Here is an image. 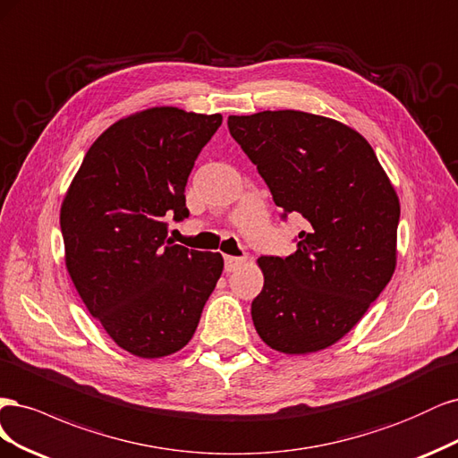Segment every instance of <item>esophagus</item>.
<instances>
[{"mask_svg": "<svg viewBox=\"0 0 458 458\" xmlns=\"http://www.w3.org/2000/svg\"><path fill=\"white\" fill-rule=\"evenodd\" d=\"M245 262V259L243 257H225V270L226 272H233V270H238L242 264Z\"/></svg>", "mask_w": 458, "mask_h": 458, "instance_id": "esophagus-1", "label": "esophagus"}]
</instances>
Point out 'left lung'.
<instances>
[{
    "label": "left lung",
    "instance_id": "left-lung-1",
    "mask_svg": "<svg viewBox=\"0 0 458 458\" xmlns=\"http://www.w3.org/2000/svg\"><path fill=\"white\" fill-rule=\"evenodd\" d=\"M228 129L282 208L306 220L297 250L260 257L264 287L250 304L270 348L310 353L363 318L395 268L400 199L358 131L299 110L230 115Z\"/></svg>",
    "mask_w": 458,
    "mask_h": 458
}]
</instances>
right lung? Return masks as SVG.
<instances>
[{"label":"right lung","mask_w":458,"mask_h":458,"mask_svg":"<svg viewBox=\"0 0 458 458\" xmlns=\"http://www.w3.org/2000/svg\"><path fill=\"white\" fill-rule=\"evenodd\" d=\"M223 115L150 108L108 127L85 154L61 209L66 268L112 341L139 358L174 353L196 333L225 260L174 245L186 182Z\"/></svg>","instance_id":"obj_1"}]
</instances>
